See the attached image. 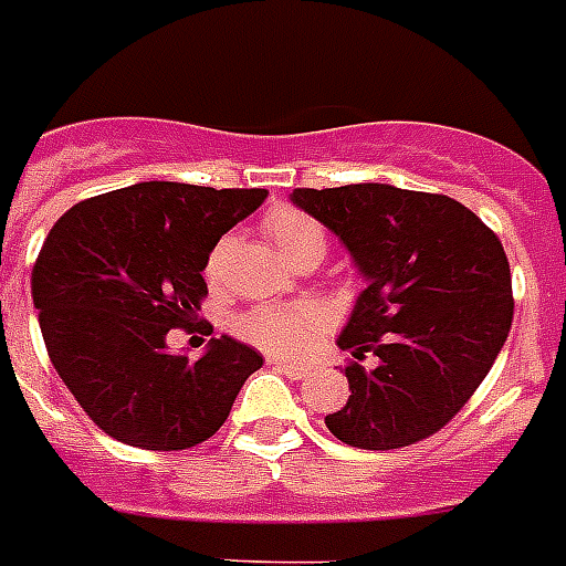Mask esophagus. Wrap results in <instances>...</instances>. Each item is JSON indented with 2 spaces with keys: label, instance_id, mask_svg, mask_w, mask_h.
Segmentation results:
<instances>
[{
  "label": "esophagus",
  "instance_id": "34e87169",
  "mask_svg": "<svg viewBox=\"0 0 566 566\" xmlns=\"http://www.w3.org/2000/svg\"><path fill=\"white\" fill-rule=\"evenodd\" d=\"M270 364H273V370L284 373V376H287V378H302V376H308V367H305V364L279 361V358H270Z\"/></svg>",
  "mask_w": 566,
  "mask_h": 566
}]
</instances>
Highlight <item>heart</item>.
<instances>
[{
	"label": "heart",
	"mask_w": 566,
	"mask_h": 566,
	"mask_svg": "<svg viewBox=\"0 0 566 566\" xmlns=\"http://www.w3.org/2000/svg\"><path fill=\"white\" fill-rule=\"evenodd\" d=\"M264 231L275 243V249L282 252L287 261H300V258L311 255V252H326V234L317 226V220H311L308 213L279 205L264 217ZM222 255H226V243L213 249L208 258V275H217L222 266ZM319 323V311L311 305H291V308H255L238 317L234 332L243 340L270 349V353L287 355L296 353L305 337L311 335V328Z\"/></svg>",
	"instance_id": "1"
}]
</instances>
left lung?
Segmentation results:
<instances>
[{"label":"left lung","instance_id":"1","mask_svg":"<svg viewBox=\"0 0 566 566\" xmlns=\"http://www.w3.org/2000/svg\"><path fill=\"white\" fill-rule=\"evenodd\" d=\"M291 202L335 231L364 275L337 346L349 399L328 413L337 440L399 449L455 417L509 337L514 300L500 238L455 199L394 185L300 188Z\"/></svg>","mask_w":566,"mask_h":566}]
</instances>
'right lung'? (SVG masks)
<instances>
[{"mask_svg": "<svg viewBox=\"0 0 566 566\" xmlns=\"http://www.w3.org/2000/svg\"><path fill=\"white\" fill-rule=\"evenodd\" d=\"M266 190L140 181L73 205L31 273L46 353L87 417L119 443L172 452L220 429L264 358L211 337L199 358L167 349L208 293L202 270Z\"/></svg>", "mask_w": 566, "mask_h": 566, "instance_id": "right-lung-1", "label": "right lung"}]
</instances>
